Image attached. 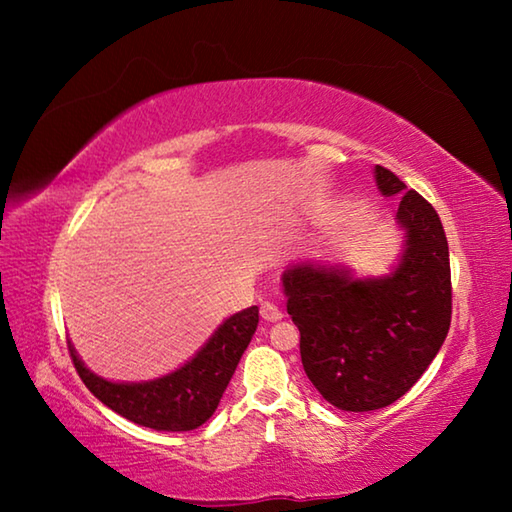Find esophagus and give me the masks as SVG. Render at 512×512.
Masks as SVG:
<instances>
[{"instance_id":"obj_1","label":"esophagus","mask_w":512,"mask_h":512,"mask_svg":"<svg viewBox=\"0 0 512 512\" xmlns=\"http://www.w3.org/2000/svg\"><path fill=\"white\" fill-rule=\"evenodd\" d=\"M259 314H262L264 320L268 323H277V320H282V311L273 302H262V307H259Z\"/></svg>"}]
</instances>
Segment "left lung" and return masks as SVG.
Instances as JSON below:
<instances>
[{
    "instance_id": "8db88e82",
    "label": "left lung",
    "mask_w": 512,
    "mask_h": 512,
    "mask_svg": "<svg viewBox=\"0 0 512 512\" xmlns=\"http://www.w3.org/2000/svg\"><path fill=\"white\" fill-rule=\"evenodd\" d=\"M384 196H400L406 232L395 271L357 280L345 268L300 262L282 275L287 311L300 329L311 384L341 411L393 404L422 377L452 323L447 237L433 205L393 171L375 167Z\"/></svg>"
}]
</instances>
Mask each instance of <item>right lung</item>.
Instances as JSON below:
<instances>
[{"label":"right lung","mask_w":512,"mask_h":512,"mask_svg":"<svg viewBox=\"0 0 512 512\" xmlns=\"http://www.w3.org/2000/svg\"><path fill=\"white\" fill-rule=\"evenodd\" d=\"M259 323V309L248 307L223 320L194 359L160 379L117 384L83 366L69 345L74 368L103 404L140 427L155 431H192L212 418L228 388L241 354L248 348Z\"/></svg>","instance_id":"right-lung-1"}]
</instances>
